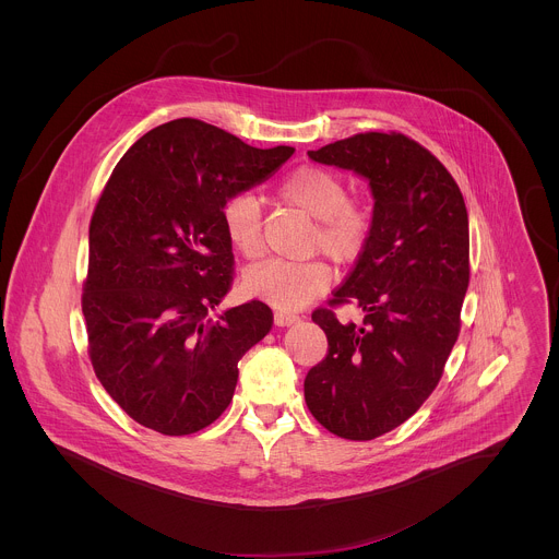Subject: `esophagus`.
Wrapping results in <instances>:
<instances>
[{"label": "esophagus", "mask_w": 559, "mask_h": 559, "mask_svg": "<svg viewBox=\"0 0 559 559\" xmlns=\"http://www.w3.org/2000/svg\"><path fill=\"white\" fill-rule=\"evenodd\" d=\"M299 320L297 314H290V312H275V324L277 326H290Z\"/></svg>", "instance_id": "1"}]
</instances>
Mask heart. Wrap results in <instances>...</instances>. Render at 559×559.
<instances>
[{"label": "heart", "instance_id": "obj_1", "mask_svg": "<svg viewBox=\"0 0 559 559\" xmlns=\"http://www.w3.org/2000/svg\"><path fill=\"white\" fill-rule=\"evenodd\" d=\"M280 198L317 222L312 247L335 262H350L364 249L370 235V211L348 200L346 182L322 167H299L280 185ZM230 245L245 258L262 253V209L260 200L242 191L233 195L222 211ZM331 271L324 262L264 260L242 277L247 295L280 310H299L319 299L329 288Z\"/></svg>", "mask_w": 559, "mask_h": 559}]
</instances>
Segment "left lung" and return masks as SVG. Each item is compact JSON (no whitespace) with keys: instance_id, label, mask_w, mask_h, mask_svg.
<instances>
[{"instance_id":"1","label":"left lung","mask_w":559,"mask_h":559,"mask_svg":"<svg viewBox=\"0 0 559 559\" xmlns=\"http://www.w3.org/2000/svg\"><path fill=\"white\" fill-rule=\"evenodd\" d=\"M308 155L368 180L374 200L368 240L331 299L355 301L364 322L312 314L329 353L304 383L329 432L370 441L406 421L443 374L469 286V217L441 160L400 133H359Z\"/></svg>"}]
</instances>
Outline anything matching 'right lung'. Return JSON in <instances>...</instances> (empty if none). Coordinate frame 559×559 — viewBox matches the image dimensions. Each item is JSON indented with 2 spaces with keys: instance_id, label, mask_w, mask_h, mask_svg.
Wrapping results in <instances>:
<instances>
[{
  "instance_id": "1",
  "label": "right lung",
  "mask_w": 559,
  "mask_h": 559,
  "mask_svg": "<svg viewBox=\"0 0 559 559\" xmlns=\"http://www.w3.org/2000/svg\"><path fill=\"white\" fill-rule=\"evenodd\" d=\"M293 153L180 118L114 167L90 222L81 310L94 372L138 424L191 435L228 408L240 357L273 312L262 301L219 312L235 264L222 211Z\"/></svg>"
}]
</instances>
